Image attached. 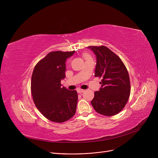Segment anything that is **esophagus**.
Wrapping results in <instances>:
<instances>
[{"instance_id": "obj_1", "label": "esophagus", "mask_w": 158, "mask_h": 158, "mask_svg": "<svg viewBox=\"0 0 158 158\" xmlns=\"http://www.w3.org/2000/svg\"><path fill=\"white\" fill-rule=\"evenodd\" d=\"M77 92H78V93H82V92H84V89H78V90H77Z\"/></svg>"}]
</instances>
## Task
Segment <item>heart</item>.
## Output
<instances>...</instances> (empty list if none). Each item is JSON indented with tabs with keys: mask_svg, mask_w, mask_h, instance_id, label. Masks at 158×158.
I'll list each match as a JSON object with an SVG mask.
<instances>
[{
	"mask_svg": "<svg viewBox=\"0 0 158 158\" xmlns=\"http://www.w3.org/2000/svg\"><path fill=\"white\" fill-rule=\"evenodd\" d=\"M89 57H90V56H89V55H88V54H85V55H84V58H85V59L89 58Z\"/></svg>",
	"mask_w": 158,
	"mask_h": 158,
	"instance_id": "1",
	"label": "heart"
}]
</instances>
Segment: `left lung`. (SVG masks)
<instances>
[{
	"mask_svg": "<svg viewBox=\"0 0 158 158\" xmlns=\"http://www.w3.org/2000/svg\"><path fill=\"white\" fill-rule=\"evenodd\" d=\"M96 56L95 77L102 78V87L91 102L95 111L113 116L125 107L131 93V82L121 59L106 46H89Z\"/></svg>",
	"mask_w": 158,
	"mask_h": 158,
	"instance_id": "left-lung-1",
	"label": "left lung"
}]
</instances>
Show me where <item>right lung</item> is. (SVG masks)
I'll list each match as a JSON object with an SVG mask.
<instances>
[{
    "label": "right lung",
    "mask_w": 158,
    "mask_h": 158,
    "mask_svg": "<svg viewBox=\"0 0 158 158\" xmlns=\"http://www.w3.org/2000/svg\"><path fill=\"white\" fill-rule=\"evenodd\" d=\"M73 51H52L40 60L33 69L31 91L37 109L47 119L56 123L69 120L76 113L78 94L62 87L66 63Z\"/></svg>",
    "instance_id": "obj_1"
}]
</instances>
